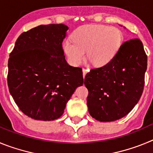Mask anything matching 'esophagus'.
<instances>
[{"instance_id": "esophagus-1", "label": "esophagus", "mask_w": 153, "mask_h": 153, "mask_svg": "<svg viewBox=\"0 0 153 153\" xmlns=\"http://www.w3.org/2000/svg\"><path fill=\"white\" fill-rule=\"evenodd\" d=\"M87 71H88V70H87V69H85V68L83 69V78H85V76H86V73H87Z\"/></svg>"}]
</instances>
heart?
Returning a JSON list of instances; mask_svg holds the SVG:
<instances>
[{
    "label": "heart",
    "mask_w": 153,
    "mask_h": 153,
    "mask_svg": "<svg viewBox=\"0 0 153 153\" xmlns=\"http://www.w3.org/2000/svg\"><path fill=\"white\" fill-rule=\"evenodd\" d=\"M122 31L115 27L88 24L78 27L72 40H66L63 49L71 64H80L86 51L87 60L95 67H102L113 60L122 44Z\"/></svg>",
    "instance_id": "obj_1"
}]
</instances>
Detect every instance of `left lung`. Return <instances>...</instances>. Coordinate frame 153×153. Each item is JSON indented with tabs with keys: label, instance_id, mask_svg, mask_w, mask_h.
<instances>
[{
	"label": "left lung",
	"instance_id": "obj_1",
	"mask_svg": "<svg viewBox=\"0 0 153 153\" xmlns=\"http://www.w3.org/2000/svg\"><path fill=\"white\" fill-rule=\"evenodd\" d=\"M146 69L147 55L138 38L124 42L109 63L91 69L84 79L90 116L100 122L126 116L143 94Z\"/></svg>",
	"mask_w": 153,
	"mask_h": 153
}]
</instances>
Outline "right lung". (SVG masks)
I'll return each mask as SVG.
<instances>
[{
  "instance_id": "obj_1",
  "label": "right lung",
  "mask_w": 153,
  "mask_h": 153,
  "mask_svg": "<svg viewBox=\"0 0 153 153\" xmlns=\"http://www.w3.org/2000/svg\"><path fill=\"white\" fill-rule=\"evenodd\" d=\"M64 24L40 25L21 33L8 60L7 85L23 113L36 120L60 118L76 88L84 83L81 67L65 60Z\"/></svg>"
}]
</instances>
